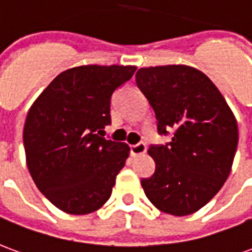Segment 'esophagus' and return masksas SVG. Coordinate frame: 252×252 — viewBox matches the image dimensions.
Masks as SVG:
<instances>
[{
	"mask_svg": "<svg viewBox=\"0 0 252 252\" xmlns=\"http://www.w3.org/2000/svg\"><path fill=\"white\" fill-rule=\"evenodd\" d=\"M146 150H147V146H146V143H137V144H132L131 146V154L133 157H137V155H143V154L146 153Z\"/></svg>",
	"mask_w": 252,
	"mask_h": 252,
	"instance_id": "1",
	"label": "esophagus"
}]
</instances>
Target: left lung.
I'll list each match as a JSON object with an SVG mask.
<instances>
[{
	"label": "left lung",
	"instance_id": "8db88e82",
	"mask_svg": "<svg viewBox=\"0 0 252 252\" xmlns=\"http://www.w3.org/2000/svg\"><path fill=\"white\" fill-rule=\"evenodd\" d=\"M137 88L158 120L164 146H151L155 173L142 180L159 211L188 216L216 195L231 173L239 140L238 123L219 89L204 72L185 64L143 67Z\"/></svg>",
	"mask_w": 252,
	"mask_h": 252
}]
</instances>
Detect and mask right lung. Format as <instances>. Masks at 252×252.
<instances>
[{
    "label": "right lung",
    "instance_id": "obj_1",
    "mask_svg": "<svg viewBox=\"0 0 252 252\" xmlns=\"http://www.w3.org/2000/svg\"><path fill=\"white\" fill-rule=\"evenodd\" d=\"M135 71L117 64L72 67L31 106L23 133L27 166L58 209L88 215L109 200L129 147L101 133L110 124L113 92Z\"/></svg>",
    "mask_w": 252,
    "mask_h": 252
}]
</instances>
